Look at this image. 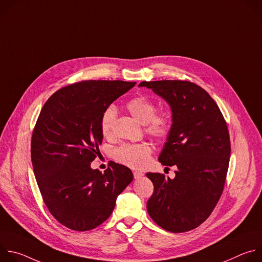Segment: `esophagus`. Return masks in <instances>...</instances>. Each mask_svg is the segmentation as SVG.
I'll list each match as a JSON object with an SVG mask.
<instances>
[{
	"mask_svg": "<svg viewBox=\"0 0 262 262\" xmlns=\"http://www.w3.org/2000/svg\"><path fill=\"white\" fill-rule=\"evenodd\" d=\"M143 175H144V174H143L142 172H139V171H135V172H134V177H135V179H139V178H141Z\"/></svg>",
	"mask_w": 262,
	"mask_h": 262,
	"instance_id": "obj_1",
	"label": "esophagus"
}]
</instances>
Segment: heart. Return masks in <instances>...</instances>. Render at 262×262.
I'll return each mask as SVG.
<instances>
[{"instance_id":"b5f03b06","label":"heart","mask_w":262,"mask_h":262,"mask_svg":"<svg viewBox=\"0 0 262 262\" xmlns=\"http://www.w3.org/2000/svg\"><path fill=\"white\" fill-rule=\"evenodd\" d=\"M130 115L140 123L145 124L146 132L157 138H164L170 128V119L166 114H156V104L145 96H137L126 103ZM117 110L114 105L107 106L100 118V130L103 137L111 138L114 134ZM152 154V149L147 143L124 144L115 151L118 162L130 168H144Z\"/></svg>"}]
</instances>
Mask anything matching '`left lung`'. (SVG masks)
<instances>
[{
    "label": "left lung",
    "instance_id": "8db88e82",
    "mask_svg": "<svg viewBox=\"0 0 262 262\" xmlns=\"http://www.w3.org/2000/svg\"><path fill=\"white\" fill-rule=\"evenodd\" d=\"M139 87L170 106L172 124L159 162L177 168L173 179L146 174L155 186L147 211L167 231L192 230L209 216L224 189L231 151L226 122L210 95L193 83L165 80Z\"/></svg>",
    "mask_w": 262,
    "mask_h": 262
}]
</instances>
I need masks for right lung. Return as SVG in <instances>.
I'll return each mask as SVG.
<instances>
[{
  "label": "right lung",
  "mask_w": 262,
  "mask_h": 262,
  "mask_svg": "<svg viewBox=\"0 0 262 262\" xmlns=\"http://www.w3.org/2000/svg\"><path fill=\"white\" fill-rule=\"evenodd\" d=\"M135 85L91 80L66 86L48 99L37 119L31 141L34 175L50 212L69 229L100 225L134 179L123 165L111 162L101 173L91 163L102 143V113Z\"/></svg>",
  "instance_id": "add662e5"
}]
</instances>
